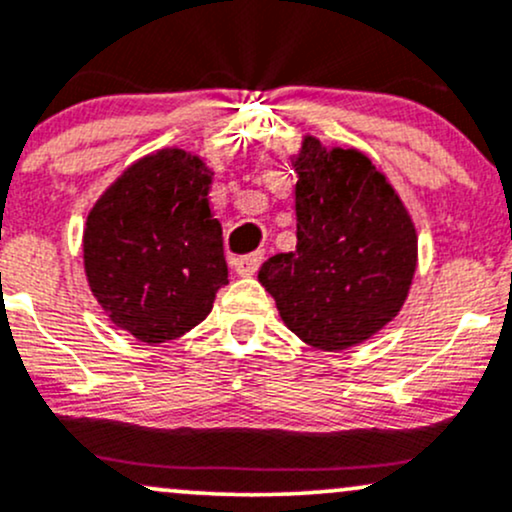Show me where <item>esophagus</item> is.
Listing matches in <instances>:
<instances>
[{"label": "esophagus", "mask_w": 512, "mask_h": 512, "mask_svg": "<svg viewBox=\"0 0 512 512\" xmlns=\"http://www.w3.org/2000/svg\"><path fill=\"white\" fill-rule=\"evenodd\" d=\"M260 262H262V252H252V255L238 257L233 265H235V272H238L240 277H252V274L257 272V267H260Z\"/></svg>", "instance_id": "obj_1"}]
</instances>
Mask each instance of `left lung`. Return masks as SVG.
Instances as JSON below:
<instances>
[{
  "mask_svg": "<svg viewBox=\"0 0 512 512\" xmlns=\"http://www.w3.org/2000/svg\"><path fill=\"white\" fill-rule=\"evenodd\" d=\"M296 250L260 267L291 333L338 352L398 316L418 265V235L384 172L355 148L306 136L294 157Z\"/></svg>",
  "mask_w": 512,
  "mask_h": 512,
  "instance_id": "1",
  "label": "left lung"
}]
</instances>
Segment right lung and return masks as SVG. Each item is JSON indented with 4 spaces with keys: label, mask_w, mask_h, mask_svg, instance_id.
<instances>
[{
    "label": "right lung",
    "mask_w": 512,
    "mask_h": 512,
    "mask_svg": "<svg viewBox=\"0 0 512 512\" xmlns=\"http://www.w3.org/2000/svg\"><path fill=\"white\" fill-rule=\"evenodd\" d=\"M211 170L187 150L140 157L87 216L84 272L111 323L148 345L189 333L228 284Z\"/></svg>",
    "instance_id": "right-lung-1"
}]
</instances>
